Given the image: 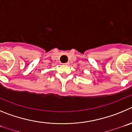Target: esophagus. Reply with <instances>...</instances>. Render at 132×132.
Segmentation results:
<instances>
[{
  "label": "esophagus",
  "instance_id": "obj_1",
  "mask_svg": "<svg viewBox=\"0 0 132 132\" xmlns=\"http://www.w3.org/2000/svg\"><path fill=\"white\" fill-rule=\"evenodd\" d=\"M63 65H64V66H68V65H69V62H66V63H64Z\"/></svg>",
  "mask_w": 132,
  "mask_h": 132
}]
</instances>
